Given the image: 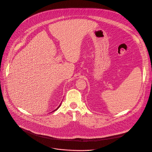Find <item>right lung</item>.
Segmentation results:
<instances>
[{
    "instance_id": "add662e5",
    "label": "right lung",
    "mask_w": 152,
    "mask_h": 152,
    "mask_svg": "<svg viewBox=\"0 0 152 152\" xmlns=\"http://www.w3.org/2000/svg\"><path fill=\"white\" fill-rule=\"evenodd\" d=\"M60 105H61V104H60ZM60 105H59V106H58V107H57V108H56V110H55V111H56V110H58V108H59V106H60Z\"/></svg>"
}]
</instances>
